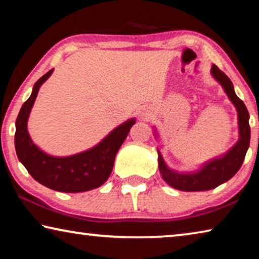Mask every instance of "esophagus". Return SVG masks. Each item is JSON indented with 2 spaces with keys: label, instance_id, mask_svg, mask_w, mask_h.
Wrapping results in <instances>:
<instances>
[{
  "label": "esophagus",
  "instance_id": "34e87169",
  "mask_svg": "<svg viewBox=\"0 0 259 259\" xmlns=\"http://www.w3.org/2000/svg\"><path fill=\"white\" fill-rule=\"evenodd\" d=\"M139 115L143 120H150L153 116V109L150 107H143Z\"/></svg>",
  "mask_w": 259,
  "mask_h": 259
}]
</instances>
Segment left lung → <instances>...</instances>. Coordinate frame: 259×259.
I'll return each mask as SVG.
<instances>
[{
    "label": "left lung",
    "instance_id": "obj_1",
    "mask_svg": "<svg viewBox=\"0 0 259 259\" xmlns=\"http://www.w3.org/2000/svg\"><path fill=\"white\" fill-rule=\"evenodd\" d=\"M211 74L224 88L226 95L238 111L239 122V142L226 153L225 155L205 163L199 171L191 174H178L169 169L164 163L160 151L159 153V170L162 178L170 186L181 191L196 192L208 191L221 185L231 179L238 172L242 165L245 153L250 143V125H249V113L244 103L235 95L232 81L224 72H222L216 65L211 68Z\"/></svg>",
    "mask_w": 259,
    "mask_h": 259
}]
</instances>
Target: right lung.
<instances>
[{"label":"right lung","instance_id":"1","mask_svg":"<svg viewBox=\"0 0 259 259\" xmlns=\"http://www.w3.org/2000/svg\"><path fill=\"white\" fill-rule=\"evenodd\" d=\"M54 69L38 78L32 95L20 108L16 121L15 146L17 156L35 181L51 190L77 193L94 190L107 181L114 165L117 151L128 136L135 120L114 129L103 142L89 151L78 154L55 157L46 154L33 144L27 131V120L38 89Z\"/></svg>","mask_w":259,"mask_h":259}]
</instances>
